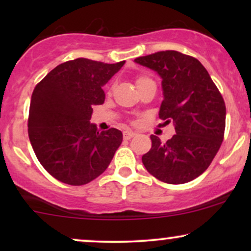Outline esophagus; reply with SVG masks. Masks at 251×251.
I'll return each mask as SVG.
<instances>
[{"mask_svg": "<svg viewBox=\"0 0 251 251\" xmlns=\"http://www.w3.org/2000/svg\"><path fill=\"white\" fill-rule=\"evenodd\" d=\"M135 135V133L133 131H125L124 132V138H125V139H131V138H133Z\"/></svg>", "mask_w": 251, "mask_h": 251, "instance_id": "esophagus-1", "label": "esophagus"}]
</instances>
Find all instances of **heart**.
I'll return each mask as SVG.
<instances>
[{"label": "heart", "instance_id": "obj_1", "mask_svg": "<svg viewBox=\"0 0 251 251\" xmlns=\"http://www.w3.org/2000/svg\"><path fill=\"white\" fill-rule=\"evenodd\" d=\"M146 80H150L149 77H146V76H139L137 79V85H139L140 82H144V81H146Z\"/></svg>", "mask_w": 251, "mask_h": 251}]
</instances>
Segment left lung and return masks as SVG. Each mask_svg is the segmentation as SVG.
I'll use <instances>...</instances> for the list:
<instances>
[{
	"label": "left lung",
	"mask_w": 251,
	"mask_h": 251,
	"mask_svg": "<svg viewBox=\"0 0 251 251\" xmlns=\"http://www.w3.org/2000/svg\"><path fill=\"white\" fill-rule=\"evenodd\" d=\"M134 62L162 77L159 119L176 129L166 143L151 135L144 166L164 183L194 180L209 168L223 142L226 109L220 91L197 59L179 51H158Z\"/></svg>",
	"instance_id": "left-lung-1"
}]
</instances>
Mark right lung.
Segmentation results:
<instances>
[{
	"label": "right lung",
	"mask_w": 251,
	"mask_h": 251,
	"mask_svg": "<svg viewBox=\"0 0 251 251\" xmlns=\"http://www.w3.org/2000/svg\"><path fill=\"white\" fill-rule=\"evenodd\" d=\"M125 61L79 59L56 66L31 94L28 134L48 174L70 185H83L108 168L123 142L122 131L98 129L93 106L102 105V87Z\"/></svg>",
	"instance_id": "right-lung-1"
}]
</instances>
